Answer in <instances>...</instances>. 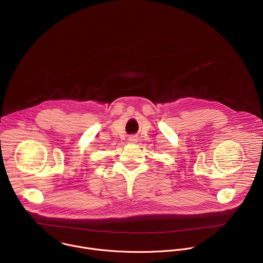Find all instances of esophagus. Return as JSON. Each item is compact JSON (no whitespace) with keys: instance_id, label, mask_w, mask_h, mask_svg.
Wrapping results in <instances>:
<instances>
[{"instance_id":"34e87169","label":"esophagus","mask_w":263,"mask_h":263,"mask_svg":"<svg viewBox=\"0 0 263 263\" xmlns=\"http://www.w3.org/2000/svg\"><path fill=\"white\" fill-rule=\"evenodd\" d=\"M130 140H131V141H136V138H135V137H131Z\"/></svg>"}]
</instances>
